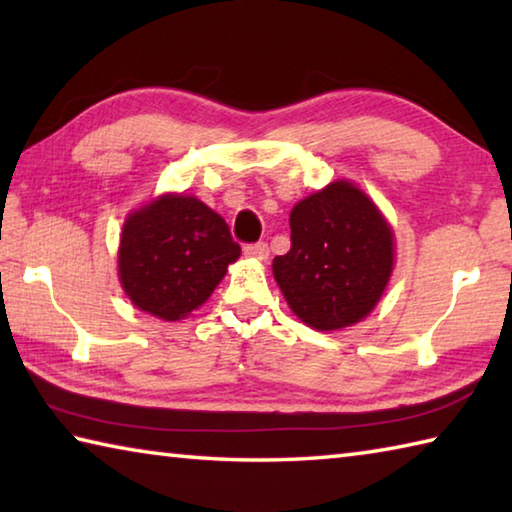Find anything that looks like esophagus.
I'll list each match as a JSON object with an SVG mask.
<instances>
[{
    "mask_svg": "<svg viewBox=\"0 0 512 512\" xmlns=\"http://www.w3.org/2000/svg\"><path fill=\"white\" fill-rule=\"evenodd\" d=\"M246 255L255 257V259H266L268 257V244L264 241H255V244H246Z\"/></svg>",
    "mask_w": 512,
    "mask_h": 512,
    "instance_id": "esophagus-1",
    "label": "esophagus"
}]
</instances>
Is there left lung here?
<instances>
[{
	"mask_svg": "<svg viewBox=\"0 0 512 512\" xmlns=\"http://www.w3.org/2000/svg\"><path fill=\"white\" fill-rule=\"evenodd\" d=\"M291 248L273 275L300 320L339 329L368 316L393 271V232L352 183H332L291 210Z\"/></svg>",
	"mask_w": 512,
	"mask_h": 512,
	"instance_id": "left-lung-1",
	"label": "left lung"
}]
</instances>
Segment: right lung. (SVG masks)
<instances>
[{"mask_svg":"<svg viewBox=\"0 0 512 512\" xmlns=\"http://www.w3.org/2000/svg\"><path fill=\"white\" fill-rule=\"evenodd\" d=\"M241 248L228 223L194 196H162L124 223L121 287L149 314L178 320L201 307Z\"/></svg>","mask_w":512,"mask_h":512,"instance_id":"add662e5","label":"right lung"}]
</instances>
